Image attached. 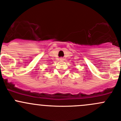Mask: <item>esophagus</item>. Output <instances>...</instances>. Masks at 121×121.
<instances>
[{"label":"esophagus","instance_id":"esophagus-1","mask_svg":"<svg viewBox=\"0 0 121 121\" xmlns=\"http://www.w3.org/2000/svg\"><path fill=\"white\" fill-rule=\"evenodd\" d=\"M64 60V59H63V58H60V60Z\"/></svg>","mask_w":121,"mask_h":121}]
</instances>
